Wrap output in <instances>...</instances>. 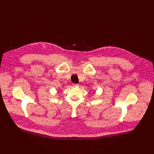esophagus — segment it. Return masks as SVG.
<instances>
[{"label": "esophagus", "instance_id": "esophagus-1", "mask_svg": "<svg viewBox=\"0 0 154 154\" xmlns=\"http://www.w3.org/2000/svg\"><path fill=\"white\" fill-rule=\"evenodd\" d=\"M72 85H73V86H78V85H79L78 84H73Z\"/></svg>", "mask_w": 154, "mask_h": 154}]
</instances>
